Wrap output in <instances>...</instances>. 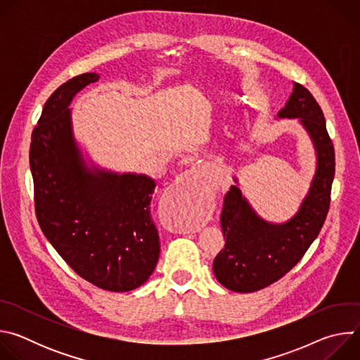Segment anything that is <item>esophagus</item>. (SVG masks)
<instances>
[{"mask_svg": "<svg viewBox=\"0 0 360 360\" xmlns=\"http://www.w3.org/2000/svg\"><path fill=\"white\" fill-rule=\"evenodd\" d=\"M188 181H191V174H189V172H185V174H182V175L178 178L176 182L184 184V182H188Z\"/></svg>", "mask_w": 360, "mask_h": 360, "instance_id": "1", "label": "esophagus"}]
</instances>
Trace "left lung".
Segmentation results:
<instances>
[{"instance_id": "1", "label": "left lung", "mask_w": 360, "mask_h": 360, "mask_svg": "<svg viewBox=\"0 0 360 360\" xmlns=\"http://www.w3.org/2000/svg\"><path fill=\"white\" fill-rule=\"evenodd\" d=\"M278 117L297 118L309 134L316 149V174L296 215L279 225L256 215L236 185L226 192L221 214L225 246L212 268L221 285L240 293L264 289L285 276L316 239L329 211L335 149L319 104L303 85L293 82Z\"/></svg>"}]
</instances>
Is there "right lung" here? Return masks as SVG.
Instances as JSON below:
<instances>
[{
    "mask_svg": "<svg viewBox=\"0 0 360 360\" xmlns=\"http://www.w3.org/2000/svg\"><path fill=\"white\" fill-rule=\"evenodd\" d=\"M98 78L77 75L45 102L30 148L35 215L77 275L101 289L128 292L148 281L160 258L149 207L157 184L146 175L86 167L68 105Z\"/></svg>",
    "mask_w": 360,
    "mask_h": 360,
    "instance_id": "obj_1",
    "label": "right lung"
}]
</instances>
